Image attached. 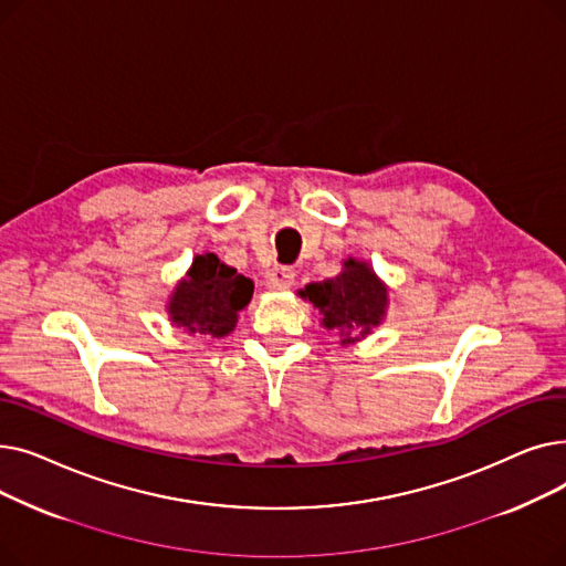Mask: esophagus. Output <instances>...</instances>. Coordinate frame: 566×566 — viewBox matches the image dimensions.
<instances>
[{
    "mask_svg": "<svg viewBox=\"0 0 566 566\" xmlns=\"http://www.w3.org/2000/svg\"><path fill=\"white\" fill-rule=\"evenodd\" d=\"M293 277H295V273L291 271V268L275 265V268H271V271H268L265 284H268V289H273V291H284L293 284Z\"/></svg>",
    "mask_w": 566,
    "mask_h": 566,
    "instance_id": "34e87169",
    "label": "esophagus"
}]
</instances>
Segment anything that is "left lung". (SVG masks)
<instances>
[{
    "label": "left lung",
    "mask_w": 566,
    "mask_h": 566,
    "mask_svg": "<svg viewBox=\"0 0 566 566\" xmlns=\"http://www.w3.org/2000/svg\"><path fill=\"white\" fill-rule=\"evenodd\" d=\"M301 295L323 314L325 328H337L346 335L355 328L369 335L388 307V289L380 284L367 263L355 259L344 261V271L337 277L307 284ZM348 342H353V337L342 339V344Z\"/></svg>",
    "instance_id": "left-lung-1"
}]
</instances>
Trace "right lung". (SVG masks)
Wrapping results in <instances>:
<instances>
[{
    "label": "right lung",
    "instance_id": "add662e5",
    "mask_svg": "<svg viewBox=\"0 0 566 566\" xmlns=\"http://www.w3.org/2000/svg\"><path fill=\"white\" fill-rule=\"evenodd\" d=\"M254 293V282L238 275L216 254H199L188 280L174 289L169 314L178 328L211 337H224L235 328L241 312Z\"/></svg>",
    "mask_w": 566,
    "mask_h": 566
}]
</instances>
